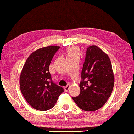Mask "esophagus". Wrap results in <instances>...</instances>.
Listing matches in <instances>:
<instances>
[{
  "label": "esophagus",
  "instance_id": "esophagus-1",
  "mask_svg": "<svg viewBox=\"0 0 134 134\" xmlns=\"http://www.w3.org/2000/svg\"><path fill=\"white\" fill-rule=\"evenodd\" d=\"M70 85H67L66 86H65L64 87V91L65 92H68V91H69V89H70Z\"/></svg>",
  "mask_w": 134,
  "mask_h": 134
}]
</instances>
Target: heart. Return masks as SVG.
Returning <instances> with one entry per match:
<instances>
[{
  "label": "heart",
  "instance_id": "obj_1",
  "mask_svg": "<svg viewBox=\"0 0 134 134\" xmlns=\"http://www.w3.org/2000/svg\"><path fill=\"white\" fill-rule=\"evenodd\" d=\"M78 56V49L75 48H71L68 52V56Z\"/></svg>",
  "mask_w": 134,
  "mask_h": 134
}]
</instances>
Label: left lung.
<instances>
[{
	"instance_id": "obj_1",
	"label": "left lung",
	"mask_w": 134,
	"mask_h": 134,
	"mask_svg": "<svg viewBox=\"0 0 134 134\" xmlns=\"http://www.w3.org/2000/svg\"><path fill=\"white\" fill-rule=\"evenodd\" d=\"M79 83L81 92L73 100L81 109L91 112L106 103L114 86V74L108 56L96 45L87 49Z\"/></svg>"
}]
</instances>
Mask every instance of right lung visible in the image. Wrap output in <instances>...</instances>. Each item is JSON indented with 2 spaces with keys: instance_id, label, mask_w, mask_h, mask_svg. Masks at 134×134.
<instances>
[{
  "instance_id": "right-lung-1",
  "label": "right lung",
  "mask_w": 134,
  "mask_h": 134,
  "mask_svg": "<svg viewBox=\"0 0 134 134\" xmlns=\"http://www.w3.org/2000/svg\"><path fill=\"white\" fill-rule=\"evenodd\" d=\"M59 46L43 47L29 56L22 70L19 78L20 89L31 107L45 111L55 106L63 88L52 80L49 66Z\"/></svg>"
}]
</instances>
